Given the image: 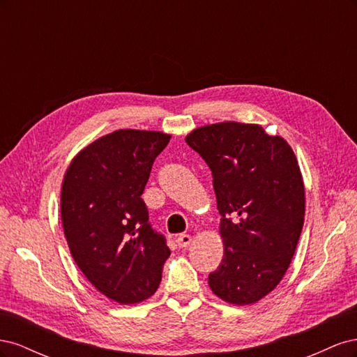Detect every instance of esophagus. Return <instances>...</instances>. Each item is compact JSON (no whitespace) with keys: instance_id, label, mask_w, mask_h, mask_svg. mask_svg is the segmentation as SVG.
Instances as JSON below:
<instances>
[{"instance_id":"esophagus-1","label":"esophagus","mask_w":357,"mask_h":357,"mask_svg":"<svg viewBox=\"0 0 357 357\" xmlns=\"http://www.w3.org/2000/svg\"><path fill=\"white\" fill-rule=\"evenodd\" d=\"M192 241V236L189 234H181L177 236V244L178 247H188Z\"/></svg>"}]
</instances>
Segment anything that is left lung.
Here are the masks:
<instances>
[{
    "mask_svg": "<svg viewBox=\"0 0 357 357\" xmlns=\"http://www.w3.org/2000/svg\"><path fill=\"white\" fill-rule=\"evenodd\" d=\"M186 143L207 162L225 253L208 275L214 295L235 305L262 299L282 282L304 226L305 190L294 150L259 125L222 122Z\"/></svg>",
    "mask_w": 357,
    "mask_h": 357,
    "instance_id": "8db88e82",
    "label": "left lung"
}]
</instances>
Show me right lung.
<instances>
[{
    "instance_id": "obj_1",
    "label": "right lung",
    "mask_w": 357,
    "mask_h": 357,
    "mask_svg": "<svg viewBox=\"0 0 357 357\" xmlns=\"http://www.w3.org/2000/svg\"><path fill=\"white\" fill-rule=\"evenodd\" d=\"M169 138L119 129L84 147L62 181L61 218L70 252L86 278L119 304L152 296L171 255L142 199Z\"/></svg>"
}]
</instances>
